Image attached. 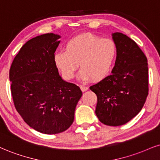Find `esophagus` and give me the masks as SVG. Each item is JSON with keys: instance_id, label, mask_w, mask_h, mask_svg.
Listing matches in <instances>:
<instances>
[{"instance_id": "obj_1", "label": "esophagus", "mask_w": 160, "mask_h": 160, "mask_svg": "<svg viewBox=\"0 0 160 160\" xmlns=\"http://www.w3.org/2000/svg\"><path fill=\"white\" fill-rule=\"evenodd\" d=\"M80 88H81V90H82L83 92H85L86 90H88V87L84 86V85H81L80 86Z\"/></svg>"}]
</instances>
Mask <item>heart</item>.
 <instances>
[{
	"instance_id": "obj_1",
	"label": "heart",
	"mask_w": 160,
	"mask_h": 160,
	"mask_svg": "<svg viewBox=\"0 0 160 160\" xmlns=\"http://www.w3.org/2000/svg\"><path fill=\"white\" fill-rule=\"evenodd\" d=\"M116 56L117 47L113 40L84 33L69 40L65 50L56 53L55 62L66 79L73 78L79 63L81 79L101 81L109 75Z\"/></svg>"
}]
</instances>
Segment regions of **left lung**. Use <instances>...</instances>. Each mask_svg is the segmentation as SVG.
I'll return each mask as SVG.
<instances>
[{
  "label": "left lung",
  "mask_w": 160,
  "mask_h": 160,
  "mask_svg": "<svg viewBox=\"0 0 160 160\" xmlns=\"http://www.w3.org/2000/svg\"><path fill=\"white\" fill-rule=\"evenodd\" d=\"M117 56L112 74L90 89L97 96L96 114L102 123L119 126L140 112L148 94V68L145 55L134 41L113 34Z\"/></svg>",
  "instance_id": "left-lung-1"
}]
</instances>
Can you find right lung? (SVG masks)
<instances>
[{
  "label": "right lung",
  "mask_w": 160,
  "mask_h": 160,
  "mask_svg": "<svg viewBox=\"0 0 160 160\" xmlns=\"http://www.w3.org/2000/svg\"><path fill=\"white\" fill-rule=\"evenodd\" d=\"M58 35L47 33L27 41L9 69L15 109L26 123L45 134L68 130L82 96L79 87L59 76L55 54Z\"/></svg>",
  "instance_id": "right-lung-1"
}]
</instances>
